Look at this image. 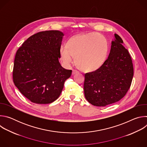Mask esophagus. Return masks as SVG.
<instances>
[{"label":"esophagus","instance_id":"esophagus-1","mask_svg":"<svg viewBox=\"0 0 147 147\" xmlns=\"http://www.w3.org/2000/svg\"><path fill=\"white\" fill-rule=\"evenodd\" d=\"M78 73H79L78 71H77V70H73V72H72V74H75Z\"/></svg>","mask_w":147,"mask_h":147}]
</instances>
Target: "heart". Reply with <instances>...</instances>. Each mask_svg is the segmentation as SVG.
<instances>
[{
  "instance_id": "1",
  "label": "heart",
  "mask_w": 147,
  "mask_h": 147,
  "mask_svg": "<svg viewBox=\"0 0 147 147\" xmlns=\"http://www.w3.org/2000/svg\"><path fill=\"white\" fill-rule=\"evenodd\" d=\"M108 53L106 38L96 32L80 34L70 38L66 46L63 45L59 54L63 63L70 67L76 61L82 70L94 71L105 62Z\"/></svg>"
}]
</instances>
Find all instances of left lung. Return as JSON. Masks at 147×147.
I'll return each instance as SVG.
<instances>
[{
    "label": "left lung",
    "instance_id": "1",
    "mask_svg": "<svg viewBox=\"0 0 147 147\" xmlns=\"http://www.w3.org/2000/svg\"><path fill=\"white\" fill-rule=\"evenodd\" d=\"M116 34L108 59L97 70L85 74L86 99L96 107H105L120 100L130 87L133 77L131 56Z\"/></svg>",
    "mask_w": 147,
    "mask_h": 147
}]
</instances>
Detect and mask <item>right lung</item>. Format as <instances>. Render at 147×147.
<instances>
[{"label": "right lung", "instance_id": "1", "mask_svg": "<svg viewBox=\"0 0 147 147\" xmlns=\"http://www.w3.org/2000/svg\"><path fill=\"white\" fill-rule=\"evenodd\" d=\"M64 34L57 30L38 32L28 38L16 54L13 72L16 87L36 104H48L60 96L72 73L59 59Z\"/></svg>", "mask_w": 147, "mask_h": 147}]
</instances>
